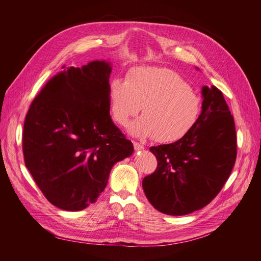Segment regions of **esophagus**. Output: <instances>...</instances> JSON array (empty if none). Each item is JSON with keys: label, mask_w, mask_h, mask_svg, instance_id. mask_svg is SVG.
<instances>
[{"label": "esophagus", "mask_w": 261, "mask_h": 261, "mask_svg": "<svg viewBox=\"0 0 261 261\" xmlns=\"http://www.w3.org/2000/svg\"><path fill=\"white\" fill-rule=\"evenodd\" d=\"M133 145H134V149H135L136 151H139V150H144L145 149L144 145L137 143V141H133Z\"/></svg>", "instance_id": "obj_1"}]
</instances>
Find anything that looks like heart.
Segmentation results:
<instances>
[{
	"instance_id": "1",
	"label": "heart",
	"mask_w": 261,
	"mask_h": 261,
	"mask_svg": "<svg viewBox=\"0 0 261 261\" xmlns=\"http://www.w3.org/2000/svg\"><path fill=\"white\" fill-rule=\"evenodd\" d=\"M109 108L120 125L141 110L143 115L129 125V133L167 144L193 129L200 116L201 98L174 70L138 67L130 70L126 82L114 78L110 83Z\"/></svg>"
}]
</instances>
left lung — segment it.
Returning <instances> with one entry per match:
<instances>
[{"label":"left lung","mask_w":261,"mask_h":261,"mask_svg":"<svg viewBox=\"0 0 261 261\" xmlns=\"http://www.w3.org/2000/svg\"><path fill=\"white\" fill-rule=\"evenodd\" d=\"M202 110L193 129L173 144L151 147L155 171L143 179L149 202L165 215L185 216L220 193L236 160L234 118L217 87H202Z\"/></svg>","instance_id":"left-lung-1"}]
</instances>
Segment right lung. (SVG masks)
Wrapping results in <instances>:
<instances>
[{"mask_svg": "<svg viewBox=\"0 0 261 261\" xmlns=\"http://www.w3.org/2000/svg\"><path fill=\"white\" fill-rule=\"evenodd\" d=\"M62 68L28 110L22 152L45 198L60 209L80 211L97 201L113 165L134 147L110 116V63Z\"/></svg>", "mask_w": 261, "mask_h": 261, "instance_id": "obj_1", "label": "right lung"}]
</instances>
